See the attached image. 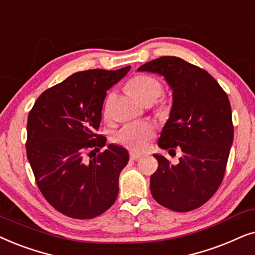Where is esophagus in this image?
<instances>
[{"instance_id":"obj_1","label":"esophagus","mask_w":255,"mask_h":255,"mask_svg":"<svg viewBox=\"0 0 255 255\" xmlns=\"http://www.w3.org/2000/svg\"><path fill=\"white\" fill-rule=\"evenodd\" d=\"M129 157H130V159H133V161H136V159L142 157V155L141 154H137V152H130Z\"/></svg>"}]
</instances>
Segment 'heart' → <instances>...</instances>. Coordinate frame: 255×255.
Here are the masks:
<instances>
[{"mask_svg":"<svg viewBox=\"0 0 255 255\" xmlns=\"http://www.w3.org/2000/svg\"><path fill=\"white\" fill-rule=\"evenodd\" d=\"M128 90L142 104H151L161 96L163 86L161 81L148 74H137L127 84ZM114 94L108 93L104 104V117L110 118L111 103ZM155 129L147 122H131L122 126L114 133V141L134 151H142L147 148L149 141L154 137Z\"/></svg>","mask_w":255,"mask_h":255,"instance_id":"1","label":"heart"}]
</instances>
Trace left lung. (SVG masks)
<instances>
[{
	"mask_svg": "<svg viewBox=\"0 0 255 255\" xmlns=\"http://www.w3.org/2000/svg\"><path fill=\"white\" fill-rule=\"evenodd\" d=\"M137 71L163 76L172 90L158 145L169 152L182 150L177 164L154 154L158 168L150 176L151 195L172 211H192L222 184L233 142L230 100L211 74L178 57H159Z\"/></svg>",
	"mask_w": 255,
	"mask_h": 255,
	"instance_id": "8db88e82",
	"label": "left lung"
}]
</instances>
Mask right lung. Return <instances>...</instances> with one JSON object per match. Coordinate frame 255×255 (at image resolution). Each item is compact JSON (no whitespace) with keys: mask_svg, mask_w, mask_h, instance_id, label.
Wrapping results in <instances>:
<instances>
[{"mask_svg":"<svg viewBox=\"0 0 255 255\" xmlns=\"http://www.w3.org/2000/svg\"><path fill=\"white\" fill-rule=\"evenodd\" d=\"M129 70L73 73L44 91L29 113L26 156L36 183L44 198L71 218L100 216L118 197L119 176L129 161L127 149L111 143L91 155L106 145L96 130L107 91Z\"/></svg>","mask_w":255,"mask_h":255,"instance_id":"1","label":"right lung"}]
</instances>
